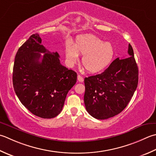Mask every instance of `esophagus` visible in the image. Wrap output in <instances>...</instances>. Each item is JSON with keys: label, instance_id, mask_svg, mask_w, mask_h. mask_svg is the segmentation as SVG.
<instances>
[{"label": "esophagus", "instance_id": "34e87169", "mask_svg": "<svg viewBox=\"0 0 156 156\" xmlns=\"http://www.w3.org/2000/svg\"><path fill=\"white\" fill-rule=\"evenodd\" d=\"M83 77H82V76L80 75H78V81L80 82H83Z\"/></svg>", "mask_w": 156, "mask_h": 156}]
</instances>
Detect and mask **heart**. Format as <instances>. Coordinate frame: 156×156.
I'll list each match as a JSON object with an SVG mask.
<instances>
[{"label": "heart", "instance_id": "heart-1", "mask_svg": "<svg viewBox=\"0 0 156 156\" xmlns=\"http://www.w3.org/2000/svg\"><path fill=\"white\" fill-rule=\"evenodd\" d=\"M114 48L109 42H103L97 36L87 34L76 39L74 45L67 44L66 59L70 66L78 61V55H83L82 64L90 73H97L105 69L114 57Z\"/></svg>", "mask_w": 156, "mask_h": 156}]
</instances>
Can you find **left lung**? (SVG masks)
Returning <instances> with one entry per match:
<instances>
[{
  "mask_svg": "<svg viewBox=\"0 0 156 156\" xmlns=\"http://www.w3.org/2000/svg\"><path fill=\"white\" fill-rule=\"evenodd\" d=\"M128 57L117 58L104 72L84 78V101L91 116L105 120L122 112L132 98L139 80L132 46Z\"/></svg>",
  "mask_w": 156,
  "mask_h": 156,
  "instance_id": "8db88e82",
  "label": "left lung"
}]
</instances>
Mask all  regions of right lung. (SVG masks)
I'll return each instance as SVG.
<instances>
[{
	"label": "right lung",
	"mask_w": 156,
	"mask_h": 156,
	"mask_svg": "<svg viewBox=\"0 0 156 156\" xmlns=\"http://www.w3.org/2000/svg\"><path fill=\"white\" fill-rule=\"evenodd\" d=\"M39 34L30 36L15 57L13 84L21 103L42 118L56 117L62 112L67 94L76 84L77 74L60 63L57 52L41 44ZM41 53H44L42 57Z\"/></svg>",
	"instance_id": "add662e5"
}]
</instances>
